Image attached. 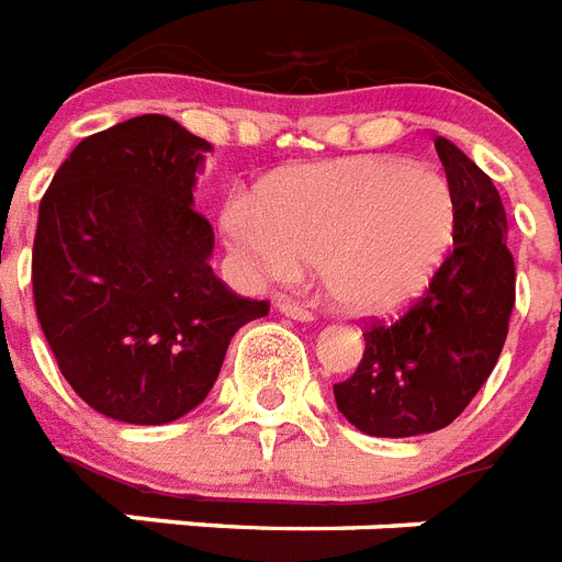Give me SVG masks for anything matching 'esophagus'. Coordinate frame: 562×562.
Wrapping results in <instances>:
<instances>
[{"mask_svg": "<svg viewBox=\"0 0 562 562\" xmlns=\"http://www.w3.org/2000/svg\"><path fill=\"white\" fill-rule=\"evenodd\" d=\"M278 313H284L290 318H299V322H313V310H307L304 304L293 302V299H278L276 302Z\"/></svg>", "mask_w": 562, "mask_h": 562, "instance_id": "obj_1", "label": "esophagus"}]
</instances>
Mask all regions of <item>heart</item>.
<instances>
[{"label": "heart", "instance_id": "1", "mask_svg": "<svg viewBox=\"0 0 562 562\" xmlns=\"http://www.w3.org/2000/svg\"><path fill=\"white\" fill-rule=\"evenodd\" d=\"M220 226L249 278L286 281L313 263L336 307L380 316L429 290L459 235V203L438 173L359 156L293 170L260 205L237 196Z\"/></svg>", "mask_w": 562, "mask_h": 562}]
</instances>
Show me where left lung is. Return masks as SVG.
I'll list each match as a JSON object with an SVG mask.
<instances>
[{
    "instance_id": "obj_1",
    "label": "left lung",
    "mask_w": 562,
    "mask_h": 562,
    "mask_svg": "<svg viewBox=\"0 0 562 562\" xmlns=\"http://www.w3.org/2000/svg\"><path fill=\"white\" fill-rule=\"evenodd\" d=\"M456 203L450 258L397 322L368 318L366 353L334 385L336 406L359 432L412 438L450 426L499 362L516 302L505 205L473 159L435 138Z\"/></svg>"
}]
</instances>
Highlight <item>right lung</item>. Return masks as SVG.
<instances>
[{"label":"right lung","mask_w":562,"mask_h":562,"mask_svg":"<svg viewBox=\"0 0 562 562\" xmlns=\"http://www.w3.org/2000/svg\"><path fill=\"white\" fill-rule=\"evenodd\" d=\"M205 150L168 115H138L83 138L40 200V327L66 383L112 420L159 426L200 406L232 336L269 313L209 263L214 228L191 191Z\"/></svg>","instance_id":"obj_1"}]
</instances>
